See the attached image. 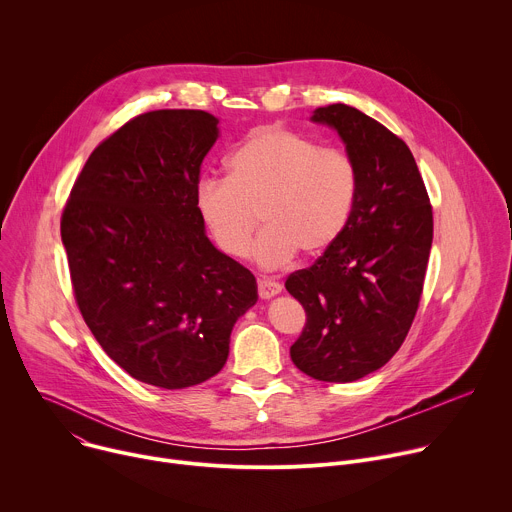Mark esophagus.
Masks as SVG:
<instances>
[{
	"label": "esophagus",
	"instance_id": "obj_1",
	"mask_svg": "<svg viewBox=\"0 0 512 512\" xmlns=\"http://www.w3.org/2000/svg\"><path fill=\"white\" fill-rule=\"evenodd\" d=\"M257 289H259V298H261V300H269V298H273V296L279 294L281 285H279L277 281H273V279H259Z\"/></svg>",
	"mask_w": 512,
	"mask_h": 512
}]
</instances>
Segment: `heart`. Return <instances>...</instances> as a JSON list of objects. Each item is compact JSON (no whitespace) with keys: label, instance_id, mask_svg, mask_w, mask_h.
I'll return each instance as SVG.
<instances>
[{"label":"heart","instance_id":"1","mask_svg":"<svg viewBox=\"0 0 512 512\" xmlns=\"http://www.w3.org/2000/svg\"><path fill=\"white\" fill-rule=\"evenodd\" d=\"M358 196V174L340 150L294 129L263 127L227 158V178H204L200 216L223 253L241 259L255 243L259 265L273 269L296 253L314 259L346 231Z\"/></svg>","mask_w":512,"mask_h":512}]
</instances>
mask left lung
Returning <instances> with one entry per match:
<instances>
[{
	"instance_id": "left-lung-1",
	"label": "left lung",
	"mask_w": 512,
	"mask_h": 512,
	"mask_svg": "<svg viewBox=\"0 0 512 512\" xmlns=\"http://www.w3.org/2000/svg\"><path fill=\"white\" fill-rule=\"evenodd\" d=\"M346 143L358 196L342 237L285 289L306 310L291 344L296 367L326 383L381 369L403 344L419 308L433 212L407 143L362 111L336 103L314 111Z\"/></svg>"
}]
</instances>
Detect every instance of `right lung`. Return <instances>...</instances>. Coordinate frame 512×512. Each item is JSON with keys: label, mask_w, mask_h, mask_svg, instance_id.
<instances>
[{"label": "right lung", "mask_w": 512, "mask_h": 512, "mask_svg": "<svg viewBox=\"0 0 512 512\" xmlns=\"http://www.w3.org/2000/svg\"><path fill=\"white\" fill-rule=\"evenodd\" d=\"M216 123L198 109L129 119L89 156L60 218L87 326L125 373L162 389L221 371L257 302L253 273L208 241L196 204Z\"/></svg>", "instance_id": "1"}]
</instances>
